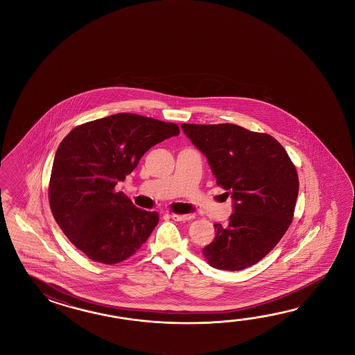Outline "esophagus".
<instances>
[{"instance_id": "1", "label": "esophagus", "mask_w": 355, "mask_h": 355, "mask_svg": "<svg viewBox=\"0 0 355 355\" xmlns=\"http://www.w3.org/2000/svg\"><path fill=\"white\" fill-rule=\"evenodd\" d=\"M170 217L176 222H185L191 218V216H189V214H170Z\"/></svg>"}]
</instances>
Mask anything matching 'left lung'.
Here are the masks:
<instances>
[{"label": "left lung", "mask_w": 355, "mask_h": 355, "mask_svg": "<svg viewBox=\"0 0 355 355\" xmlns=\"http://www.w3.org/2000/svg\"><path fill=\"white\" fill-rule=\"evenodd\" d=\"M181 129L234 202L228 222L214 225L216 237L203 249L208 264L231 272L257 264L292 223L300 189L295 165L282 144L265 133L227 123H184Z\"/></svg>", "instance_id": "left-lung-1"}]
</instances>
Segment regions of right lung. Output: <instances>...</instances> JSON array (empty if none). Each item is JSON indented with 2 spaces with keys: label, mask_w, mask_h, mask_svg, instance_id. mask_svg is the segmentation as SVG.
I'll return each instance as SVG.
<instances>
[{
  "label": "right lung",
  "mask_w": 355,
  "mask_h": 355,
  "mask_svg": "<svg viewBox=\"0 0 355 355\" xmlns=\"http://www.w3.org/2000/svg\"><path fill=\"white\" fill-rule=\"evenodd\" d=\"M174 123L114 114L72 129L54 156L49 204L68 240L91 260L116 264L132 257L159 223L115 185L155 144L179 136Z\"/></svg>",
  "instance_id": "add662e5"
}]
</instances>
